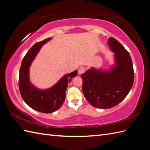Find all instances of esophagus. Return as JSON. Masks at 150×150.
Here are the masks:
<instances>
[{
    "label": "esophagus",
    "instance_id": "obj_1",
    "mask_svg": "<svg viewBox=\"0 0 150 150\" xmlns=\"http://www.w3.org/2000/svg\"><path fill=\"white\" fill-rule=\"evenodd\" d=\"M86 71V68L84 66H81L78 69V73L79 75H81L82 73H84Z\"/></svg>",
    "mask_w": 150,
    "mask_h": 150
}]
</instances>
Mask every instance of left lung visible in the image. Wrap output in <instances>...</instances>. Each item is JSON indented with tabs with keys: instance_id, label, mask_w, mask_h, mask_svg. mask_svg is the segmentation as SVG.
I'll use <instances>...</instances> for the list:
<instances>
[{
	"instance_id": "8db88e82",
	"label": "left lung",
	"mask_w": 150,
	"mask_h": 150,
	"mask_svg": "<svg viewBox=\"0 0 150 150\" xmlns=\"http://www.w3.org/2000/svg\"><path fill=\"white\" fill-rule=\"evenodd\" d=\"M115 53L116 65L110 71L94 68L82 73V91L88 103L95 108L108 109L122 102L133 86L134 71L132 58L119 41L110 37L108 41Z\"/></svg>"
}]
</instances>
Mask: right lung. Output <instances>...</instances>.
<instances>
[{
	"label": "right lung",
	"instance_id": "obj_1",
	"mask_svg": "<svg viewBox=\"0 0 150 150\" xmlns=\"http://www.w3.org/2000/svg\"><path fill=\"white\" fill-rule=\"evenodd\" d=\"M50 38L35 43L31 47L22 60L18 76V88L22 98L33 110L44 113H52L61 107L66 97V91L71 78L77 75L75 70L64 75L52 88L39 90L30 84L29 66L44 44Z\"/></svg>",
	"mask_w": 150,
	"mask_h": 150
}]
</instances>
